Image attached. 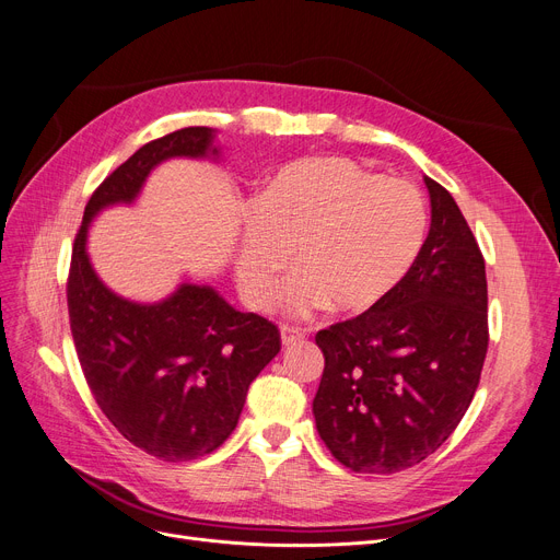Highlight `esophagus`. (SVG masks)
Returning a JSON list of instances; mask_svg holds the SVG:
<instances>
[{"instance_id":"34e87169","label":"esophagus","mask_w":560,"mask_h":560,"mask_svg":"<svg viewBox=\"0 0 560 560\" xmlns=\"http://www.w3.org/2000/svg\"><path fill=\"white\" fill-rule=\"evenodd\" d=\"M280 339H282V346L296 343V341L305 339V330L294 328V326H280Z\"/></svg>"}]
</instances>
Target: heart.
<instances>
[{
  "label": "heart",
  "instance_id": "b5f03b06",
  "mask_svg": "<svg viewBox=\"0 0 560 560\" xmlns=\"http://www.w3.org/2000/svg\"><path fill=\"white\" fill-rule=\"evenodd\" d=\"M429 207L417 186L381 177L346 156H307L264 184L234 250L236 284L261 310L289 266L291 314L330 307L358 316L383 305L417 266Z\"/></svg>",
  "mask_w": 560,
  "mask_h": 560
}]
</instances>
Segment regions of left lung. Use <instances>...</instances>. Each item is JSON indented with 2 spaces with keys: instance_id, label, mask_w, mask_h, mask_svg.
Masks as SVG:
<instances>
[{
  "instance_id": "8db88e82",
  "label": "left lung",
  "mask_w": 560,
  "mask_h": 560,
  "mask_svg": "<svg viewBox=\"0 0 560 560\" xmlns=\"http://www.w3.org/2000/svg\"><path fill=\"white\" fill-rule=\"evenodd\" d=\"M431 228L394 294L316 332L326 366L312 412L330 454L360 474H396L456 431L488 353L486 261L454 196L423 177Z\"/></svg>"
}]
</instances>
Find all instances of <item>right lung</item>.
I'll return each mask as SVG.
<instances>
[{
  "label": "right lung",
  "instance_id": "add662e5",
  "mask_svg": "<svg viewBox=\"0 0 560 560\" xmlns=\"http://www.w3.org/2000/svg\"><path fill=\"white\" fill-rule=\"evenodd\" d=\"M219 156L211 127L145 143L97 186L72 248L68 314L86 383L118 433L166 463L196 460L230 438L250 383L280 353V332L191 280L154 303L118 296L93 269L89 230L104 209L135 205L159 164Z\"/></svg>",
  "mask_w": 560,
  "mask_h": 560
}]
</instances>
